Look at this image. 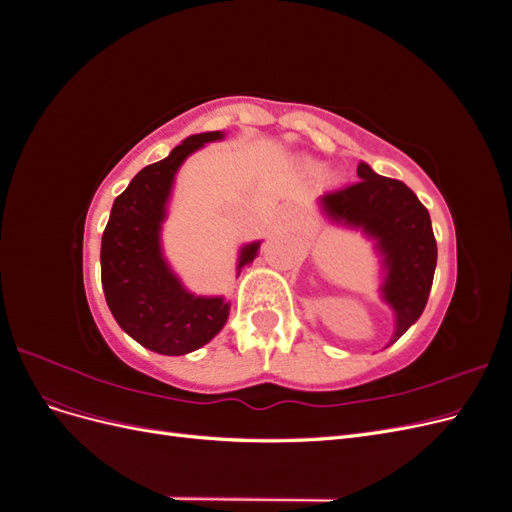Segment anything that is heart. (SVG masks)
Returning <instances> with one entry per match:
<instances>
[{
	"instance_id": "obj_1",
	"label": "heart",
	"mask_w": 512,
	"mask_h": 512,
	"mask_svg": "<svg viewBox=\"0 0 512 512\" xmlns=\"http://www.w3.org/2000/svg\"><path fill=\"white\" fill-rule=\"evenodd\" d=\"M307 168H309V170H316V166H314V164H307Z\"/></svg>"
}]
</instances>
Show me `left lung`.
<instances>
[{
	"instance_id": "8db88e82",
	"label": "left lung",
	"mask_w": 512,
	"mask_h": 512,
	"mask_svg": "<svg viewBox=\"0 0 512 512\" xmlns=\"http://www.w3.org/2000/svg\"><path fill=\"white\" fill-rule=\"evenodd\" d=\"M356 175L359 181L327 192L320 205L335 222L363 228L378 239L386 265L382 294L395 309L397 339L427 305L438 245L429 211L404 181L380 177L363 162L356 166Z\"/></svg>"
}]
</instances>
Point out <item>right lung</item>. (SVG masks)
<instances>
[{
	"mask_svg": "<svg viewBox=\"0 0 512 512\" xmlns=\"http://www.w3.org/2000/svg\"><path fill=\"white\" fill-rule=\"evenodd\" d=\"M222 132L185 138L170 156L145 166L113 203L102 232V288L119 327L138 344L160 354H185L218 333L228 318L222 297H194L170 273L160 250V224L177 168ZM258 243L245 245L239 273L258 254Z\"/></svg>",
	"mask_w": 512,
	"mask_h": 512,
	"instance_id": "right-lung-1",
	"label": "right lung"
}]
</instances>
